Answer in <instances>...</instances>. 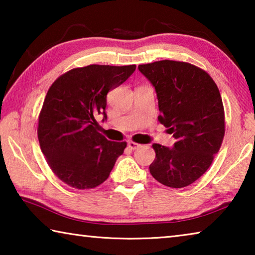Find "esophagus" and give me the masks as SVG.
Returning a JSON list of instances; mask_svg holds the SVG:
<instances>
[{
    "instance_id": "1",
    "label": "esophagus",
    "mask_w": 255,
    "mask_h": 255,
    "mask_svg": "<svg viewBox=\"0 0 255 255\" xmlns=\"http://www.w3.org/2000/svg\"><path fill=\"white\" fill-rule=\"evenodd\" d=\"M139 144H137V143H135V141H128V147L130 148V149H137L138 147H139Z\"/></svg>"
}]
</instances>
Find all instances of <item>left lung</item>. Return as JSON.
<instances>
[{"mask_svg":"<svg viewBox=\"0 0 255 255\" xmlns=\"http://www.w3.org/2000/svg\"><path fill=\"white\" fill-rule=\"evenodd\" d=\"M138 70L156 91L158 122L173 133V147L153 144L149 172L170 188H183L208 170L225 135V114L217 85L190 63L158 60Z\"/></svg>","mask_w":255,"mask_h":255,"instance_id":"1","label":"left lung"}]
</instances>
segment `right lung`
Wrapping results in <instances>:
<instances>
[{
	"label": "right lung",
	"mask_w": 255,
	"mask_h": 255,
	"mask_svg": "<svg viewBox=\"0 0 255 255\" xmlns=\"http://www.w3.org/2000/svg\"><path fill=\"white\" fill-rule=\"evenodd\" d=\"M136 65H89L66 72L47 92L38 120V139L51 171L72 188L105 182L126 141L100 133L97 116L107 119V94L123 84Z\"/></svg>",
	"instance_id": "add662e5"
}]
</instances>
